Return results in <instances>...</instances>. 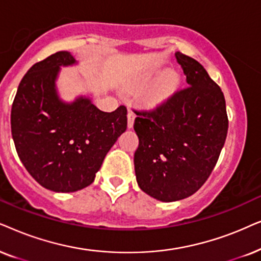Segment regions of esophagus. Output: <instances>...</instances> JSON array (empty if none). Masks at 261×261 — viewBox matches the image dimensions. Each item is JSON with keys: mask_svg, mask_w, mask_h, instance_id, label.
Wrapping results in <instances>:
<instances>
[{"mask_svg": "<svg viewBox=\"0 0 261 261\" xmlns=\"http://www.w3.org/2000/svg\"><path fill=\"white\" fill-rule=\"evenodd\" d=\"M135 118H136V114L133 111H128L127 113V127L131 128L134 126V123H135Z\"/></svg>", "mask_w": 261, "mask_h": 261, "instance_id": "obj_1", "label": "esophagus"}]
</instances>
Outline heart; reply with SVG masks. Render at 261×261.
<instances>
[{
    "mask_svg": "<svg viewBox=\"0 0 261 261\" xmlns=\"http://www.w3.org/2000/svg\"><path fill=\"white\" fill-rule=\"evenodd\" d=\"M178 85V76L175 72L168 71L144 96V101L149 106H156L162 103L172 94Z\"/></svg>",
    "mask_w": 261,
    "mask_h": 261,
    "instance_id": "1",
    "label": "heart"
}]
</instances>
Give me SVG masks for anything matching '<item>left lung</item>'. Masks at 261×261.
Listing matches in <instances>:
<instances>
[{"label": "left lung", "instance_id": "left-lung-1", "mask_svg": "<svg viewBox=\"0 0 261 261\" xmlns=\"http://www.w3.org/2000/svg\"><path fill=\"white\" fill-rule=\"evenodd\" d=\"M187 87L155 110L135 111L140 144L135 173L140 189L161 201L192 196L220 158L228 133L222 90L199 62L175 52Z\"/></svg>", "mask_w": 261, "mask_h": 261}]
</instances>
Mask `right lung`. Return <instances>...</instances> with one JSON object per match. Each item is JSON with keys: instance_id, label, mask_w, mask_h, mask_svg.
<instances>
[{"instance_id": "obj_1", "label": "right lung", "mask_w": 261, "mask_h": 261, "mask_svg": "<svg viewBox=\"0 0 261 261\" xmlns=\"http://www.w3.org/2000/svg\"><path fill=\"white\" fill-rule=\"evenodd\" d=\"M77 64L60 51L38 62L20 82L10 125L15 149L27 172L45 189L75 192L94 181L118 137L126 130L127 111H100L89 96L72 102L60 98L61 67Z\"/></svg>"}]
</instances>
